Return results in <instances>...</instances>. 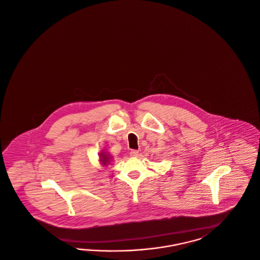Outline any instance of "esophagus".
Here are the masks:
<instances>
[{
  "mask_svg": "<svg viewBox=\"0 0 260 260\" xmlns=\"http://www.w3.org/2000/svg\"><path fill=\"white\" fill-rule=\"evenodd\" d=\"M138 151L137 150H133L132 152H129V155L131 156H133V157H135V156H137L138 155Z\"/></svg>",
  "mask_w": 260,
  "mask_h": 260,
  "instance_id": "1",
  "label": "esophagus"
}]
</instances>
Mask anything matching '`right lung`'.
I'll return each instance as SVG.
<instances>
[{"label": "right lung", "mask_w": 260, "mask_h": 260, "mask_svg": "<svg viewBox=\"0 0 260 260\" xmlns=\"http://www.w3.org/2000/svg\"><path fill=\"white\" fill-rule=\"evenodd\" d=\"M99 155H100V161H101L103 165L106 166L110 162V155L107 153V152H102Z\"/></svg>", "instance_id": "obj_1"}]
</instances>
